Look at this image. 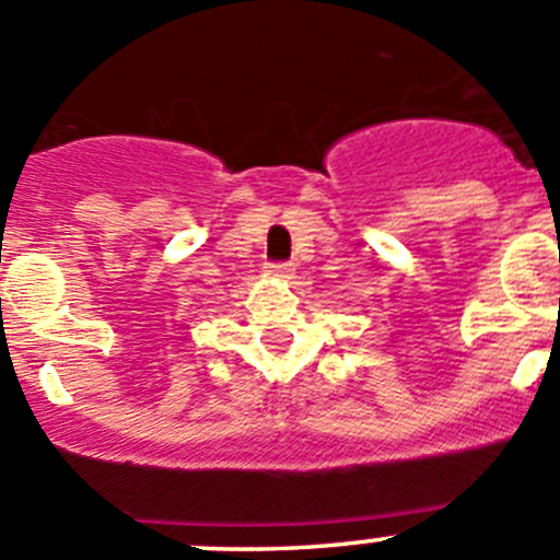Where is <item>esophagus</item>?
I'll use <instances>...</instances> for the list:
<instances>
[{"mask_svg": "<svg viewBox=\"0 0 560 560\" xmlns=\"http://www.w3.org/2000/svg\"><path fill=\"white\" fill-rule=\"evenodd\" d=\"M268 273L270 276H276V279H292V276H295V268H292V265H287V262H279V265H268Z\"/></svg>", "mask_w": 560, "mask_h": 560, "instance_id": "obj_1", "label": "esophagus"}]
</instances>
